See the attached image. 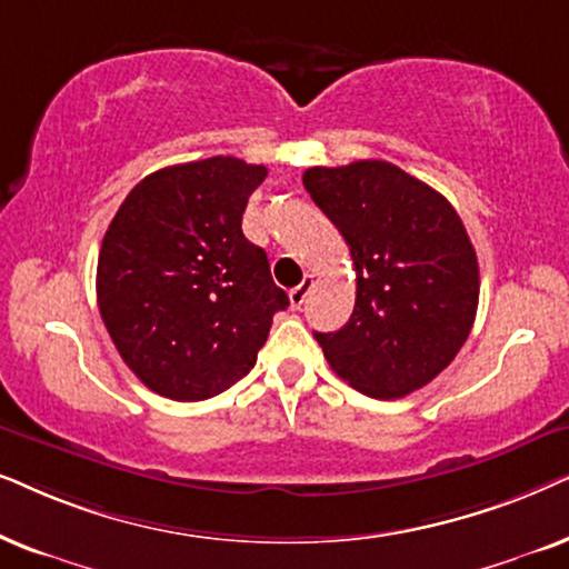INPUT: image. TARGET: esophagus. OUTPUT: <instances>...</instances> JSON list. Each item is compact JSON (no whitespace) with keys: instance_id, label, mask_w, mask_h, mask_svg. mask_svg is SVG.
<instances>
[{"instance_id":"obj_1","label":"esophagus","mask_w":569,"mask_h":569,"mask_svg":"<svg viewBox=\"0 0 569 569\" xmlns=\"http://www.w3.org/2000/svg\"><path fill=\"white\" fill-rule=\"evenodd\" d=\"M312 286H315V278L312 276H305V280H301L297 289L289 291V299H291V307L293 309H299L301 305H305L307 297H309V291H312Z\"/></svg>"}]
</instances>
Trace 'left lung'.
<instances>
[{
    "mask_svg": "<svg viewBox=\"0 0 569 569\" xmlns=\"http://www.w3.org/2000/svg\"><path fill=\"white\" fill-rule=\"evenodd\" d=\"M301 179L356 270L353 315L315 332L330 369L369 398L423 388L463 348L479 307V262L456 208L388 161L315 166Z\"/></svg>",
    "mask_w": 569,
    "mask_h": 569,
    "instance_id": "left-lung-1",
    "label": "left lung"
}]
</instances>
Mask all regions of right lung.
Here are the masks:
<instances>
[{
  "label": "right lung",
  "mask_w": 569,
  "mask_h": 569,
  "mask_svg": "<svg viewBox=\"0 0 569 569\" xmlns=\"http://www.w3.org/2000/svg\"><path fill=\"white\" fill-rule=\"evenodd\" d=\"M264 177V166L233 156L166 166L109 223L98 309L121 359L158 396L189 403L231 388L289 307L264 249L241 233Z\"/></svg>",
  "instance_id": "obj_1"
}]
</instances>
